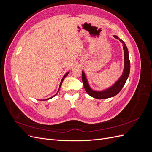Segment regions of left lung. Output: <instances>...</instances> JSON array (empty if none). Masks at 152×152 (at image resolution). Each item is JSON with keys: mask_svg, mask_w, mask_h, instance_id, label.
I'll return each mask as SVG.
<instances>
[{"mask_svg": "<svg viewBox=\"0 0 152 152\" xmlns=\"http://www.w3.org/2000/svg\"><path fill=\"white\" fill-rule=\"evenodd\" d=\"M115 39H118L120 42L123 44V49H124V66L122 74L120 77V78L115 82V83L110 86L108 88L104 89L102 91H96L93 89L91 87L89 82L87 80L86 73L84 71H82V80L83 82L84 89L87 93L91 97H93L96 99H107L116 96L119 92L121 91L124 84L126 82L127 79H128L129 75L130 73V60L129 57V51L127 48L126 44L124 43L123 40H122L117 35H113Z\"/></svg>", "mask_w": 152, "mask_h": 152, "instance_id": "obj_1", "label": "left lung"}]
</instances>
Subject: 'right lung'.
<instances>
[{"instance_id": "1", "label": "right lung", "mask_w": 152, "mask_h": 152, "mask_svg": "<svg viewBox=\"0 0 152 152\" xmlns=\"http://www.w3.org/2000/svg\"><path fill=\"white\" fill-rule=\"evenodd\" d=\"M69 73V72H67V73H66L65 74V75L63 76V77L62 78V79H61V82H60V84H59V89H58V92L57 93H56V94H54L53 96H52V97H50V98H48V99H44V100H48V99H51V98H53V97H54L55 96H56L57 94H58V93L59 92V89H60V87H61V84H62V83H63V80L65 79V78L68 75V74ZM44 100H40V101H44Z\"/></svg>"}]
</instances>
